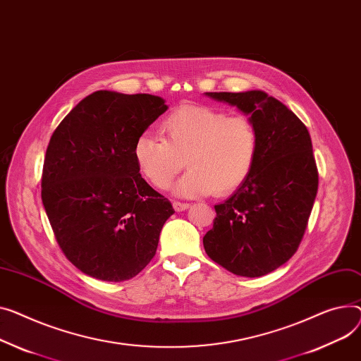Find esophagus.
<instances>
[{
    "mask_svg": "<svg viewBox=\"0 0 361 361\" xmlns=\"http://www.w3.org/2000/svg\"><path fill=\"white\" fill-rule=\"evenodd\" d=\"M173 207H174L176 212H183V210L188 209L190 204L188 203H181V202H173Z\"/></svg>",
    "mask_w": 361,
    "mask_h": 361,
    "instance_id": "1",
    "label": "esophagus"
}]
</instances>
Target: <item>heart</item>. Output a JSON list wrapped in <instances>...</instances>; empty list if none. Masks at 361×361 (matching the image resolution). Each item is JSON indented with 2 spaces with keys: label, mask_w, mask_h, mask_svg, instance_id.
I'll return each mask as SVG.
<instances>
[{
  "label": "heart",
  "mask_w": 361,
  "mask_h": 361,
  "mask_svg": "<svg viewBox=\"0 0 361 361\" xmlns=\"http://www.w3.org/2000/svg\"><path fill=\"white\" fill-rule=\"evenodd\" d=\"M162 137L142 133L133 147L139 173L154 187L166 188L187 165L176 184L183 197L229 195L250 177L258 157V135L250 118L228 116L209 106L183 104L159 123Z\"/></svg>",
  "instance_id": "obj_1"
}]
</instances>
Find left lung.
Wrapping results in <instances>:
<instances>
[{"mask_svg":"<svg viewBox=\"0 0 361 361\" xmlns=\"http://www.w3.org/2000/svg\"><path fill=\"white\" fill-rule=\"evenodd\" d=\"M206 95L250 116L258 157L245 183L214 206L204 251L236 276L261 277L289 261L305 235L318 191L310 135L292 110L264 91Z\"/></svg>","mask_w":361,"mask_h":361,"instance_id":"left-lung-1","label":"left lung"}]
</instances>
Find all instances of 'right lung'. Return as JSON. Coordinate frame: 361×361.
I'll use <instances>...</instances> for the list:
<instances>
[{"label":"right lung","instance_id":"1","mask_svg":"<svg viewBox=\"0 0 361 361\" xmlns=\"http://www.w3.org/2000/svg\"><path fill=\"white\" fill-rule=\"evenodd\" d=\"M166 109L151 94L95 91L49 140L42 202L62 252L90 277L129 280L157 252L174 209L140 177L133 147Z\"/></svg>","mask_w":361,"mask_h":361}]
</instances>
